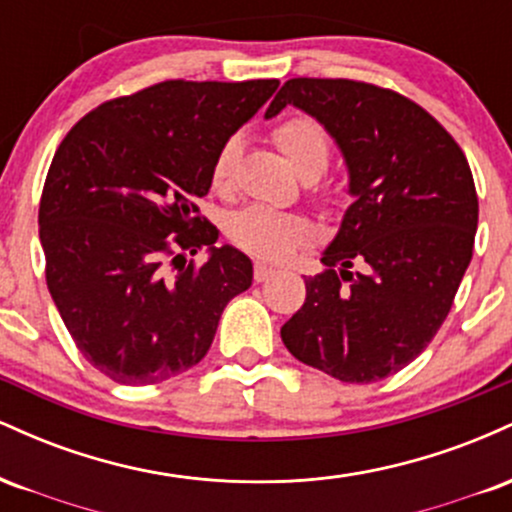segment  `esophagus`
I'll use <instances>...</instances> for the list:
<instances>
[{
  "label": "esophagus",
  "instance_id": "esophagus-1",
  "mask_svg": "<svg viewBox=\"0 0 512 512\" xmlns=\"http://www.w3.org/2000/svg\"><path fill=\"white\" fill-rule=\"evenodd\" d=\"M274 272H276V269L267 267V264L255 262V281H267V279H272Z\"/></svg>",
  "mask_w": 512,
  "mask_h": 512
}]
</instances>
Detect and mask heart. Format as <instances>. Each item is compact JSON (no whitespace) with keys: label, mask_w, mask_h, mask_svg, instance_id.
Wrapping results in <instances>:
<instances>
[{"label":"heart","mask_w":512,"mask_h":512,"mask_svg":"<svg viewBox=\"0 0 512 512\" xmlns=\"http://www.w3.org/2000/svg\"><path fill=\"white\" fill-rule=\"evenodd\" d=\"M272 139L289 158L303 180H315L325 173L332 156V144L325 127L313 117H289L272 129ZM238 139H226L211 161V187L216 192L233 190V175L238 163ZM226 233L240 250L260 257V260H284L313 240L315 231L301 214L276 211L262 204L233 211L226 221Z\"/></svg>","instance_id":"b5f03b06"}]
</instances>
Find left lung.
Listing matches in <instances>:
<instances>
[{
    "label": "left lung",
    "mask_w": 512,
    "mask_h": 512,
    "mask_svg": "<svg viewBox=\"0 0 512 512\" xmlns=\"http://www.w3.org/2000/svg\"><path fill=\"white\" fill-rule=\"evenodd\" d=\"M286 105L332 134L356 199L281 339L305 366L375 383L409 366L450 313L479 221L472 170L448 129L390 88L301 76L267 117Z\"/></svg>",
    "instance_id": "obj_1"
}]
</instances>
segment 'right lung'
Returning a JSON list of instances; mask_svg holds the SVG:
<instances>
[{
  "mask_svg": "<svg viewBox=\"0 0 512 512\" xmlns=\"http://www.w3.org/2000/svg\"><path fill=\"white\" fill-rule=\"evenodd\" d=\"M276 79H170L81 117L52 158L38 223L45 281L76 349L120 385L197 366L252 262L199 214L219 146ZM210 248L196 267L186 257Z\"/></svg>",
  "mask_w": 512,
  "mask_h": 512,
  "instance_id": "1",
  "label": "right lung"
}]
</instances>
